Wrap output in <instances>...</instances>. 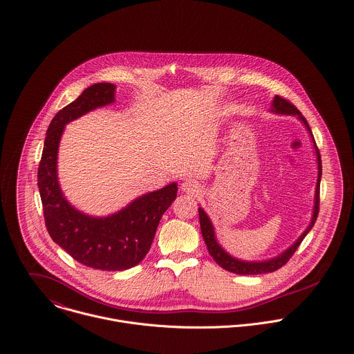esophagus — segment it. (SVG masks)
<instances>
[{
  "label": "esophagus",
  "instance_id": "esophagus-1",
  "mask_svg": "<svg viewBox=\"0 0 354 354\" xmlns=\"http://www.w3.org/2000/svg\"><path fill=\"white\" fill-rule=\"evenodd\" d=\"M182 190L189 194H197L200 192V186L193 180H186L182 183Z\"/></svg>",
  "mask_w": 354,
  "mask_h": 354
}]
</instances>
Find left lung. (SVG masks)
Here are the masks:
<instances>
[{"label":"left lung","instance_id":"8db88e82","mask_svg":"<svg viewBox=\"0 0 354 354\" xmlns=\"http://www.w3.org/2000/svg\"><path fill=\"white\" fill-rule=\"evenodd\" d=\"M272 111L274 112H279V113H288V115H297L299 120L306 125V128L310 131V127L306 121V118L301 115V112L286 98H283L282 95H275L274 101H272ZM313 136V135H311ZM314 139V138H313ZM315 151H317V161H318V180H317V187H315V205H314V212H313V219L310 226L304 230V233L297 239V242L289 248L283 254H281L279 257H275L272 260L268 261H261V263H246V261H241L230 257L227 253L223 252V249L216 243L215 241V234H214V227L211 225V221L208 219L207 214L204 212L203 208H198V218H200V227H201V233L204 242L207 245L208 253L211 254V257L214 259V261L222 267L223 270L233 272V274H239V275H259V274H267V272H274L279 268H282L295 254V252L297 250V248L300 246V243L303 242V239L306 238V234L311 230V227L314 226V222L317 221L318 216V211H319V182H321V174H322V165H321V156L318 151V147L315 146Z\"/></svg>","mask_w":354,"mask_h":354}]
</instances>
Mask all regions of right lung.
I'll list each match as a JSON object with an SVG mask.
<instances>
[{
	"label": "right lung",
	"instance_id": "right-lung-1",
	"mask_svg": "<svg viewBox=\"0 0 354 354\" xmlns=\"http://www.w3.org/2000/svg\"><path fill=\"white\" fill-rule=\"evenodd\" d=\"M115 86L95 83L64 106L47 129L37 172L46 227L51 239L77 263L101 271L138 266L149 253L162 214L176 198L178 186L145 194L106 218L87 216L68 204L57 180V153L68 122L113 101Z\"/></svg>",
	"mask_w": 354,
	"mask_h": 354
}]
</instances>
